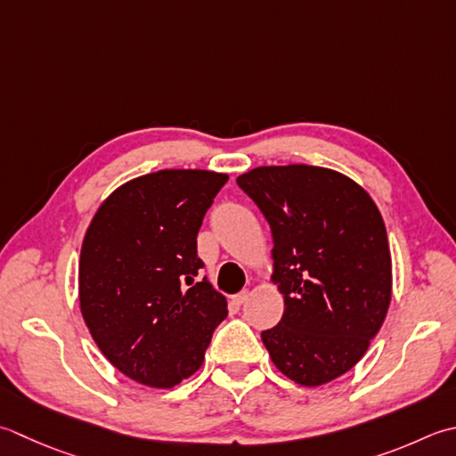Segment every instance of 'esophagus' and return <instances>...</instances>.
<instances>
[{"label": "esophagus", "instance_id": "esophagus-1", "mask_svg": "<svg viewBox=\"0 0 456 456\" xmlns=\"http://www.w3.org/2000/svg\"><path fill=\"white\" fill-rule=\"evenodd\" d=\"M248 297H251V292H248V290H240L239 294H235V297H233V305H237V306L245 305V302L248 300Z\"/></svg>", "mask_w": 456, "mask_h": 456}]
</instances>
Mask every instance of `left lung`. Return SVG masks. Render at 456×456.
<instances>
[{
  "label": "left lung",
  "mask_w": 456,
  "mask_h": 456,
  "mask_svg": "<svg viewBox=\"0 0 456 456\" xmlns=\"http://www.w3.org/2000/svg\"><path fill=\"white\" fill-rule=\"evenodd\" d=\"M237 185L269 221L281 322L261 332L273 363L300 386L340 378L362 360L391 300L387 231L350 177L316 166H265Z\"/></svg>",
  "instance_id": "1"
}]
</instances>
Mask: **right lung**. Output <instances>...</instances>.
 Masks as SVG:
<instances>
[{"instance_id":"add662e5","label":"right lung","mask_w":456,"mask_h":456,"mask_svg":"<svg viewBox=\"0 0 456 456\" xmlns=\"http://www.w3.org/2000/svg\"><path fill=\"white\" fill-rule=\"evenodd\" d=\"M229 175L162 169L120 185L80 248V312L116 370L150 387L198 371L227 300L209 281L198 233Z\"/></svg>"}]
</instances>
